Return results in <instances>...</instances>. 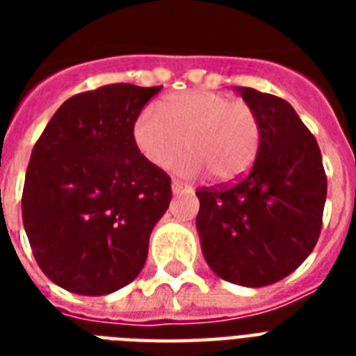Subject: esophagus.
<instances>
[{"instance_id":"1","label":"esophagus","mask_w":356,"mask_h":356,"mask_svg":"<svg viewBox=\"0 0 356 356\" xmlns=\"http://www.w3.org/2000/svg\"><path fill=\"white\" fill-rule=\"evenodd\" d=\"M172 192L173 194H183V192H190L188 184H184L183 181H177V179H173L172 181Z\"/></svg>"}]
</instances>
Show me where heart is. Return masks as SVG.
Listing matches in <instances>:
<instances>
[{
	"mask_svg": "<svg viewBox=\"0 0 356 356\" xmlns=\"http://www.w3.org/2000/svg\"><path fill=\"white\" fill-rule=\"evenodd\" d=\"M177 170L231 183L253 166L260 147V122L242 99L218 92L168 94L153 108H144L133 123V142L147 162L164 168L184 149Z\"/></svg>",
	"mask_w": 356,
	"mask_h": 356,
	"instance_id": "b5f03b06",
	"label": "heart"
}]
</instances>
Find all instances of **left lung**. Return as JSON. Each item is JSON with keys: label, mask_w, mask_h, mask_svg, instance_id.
I'll use <instances>...</instances> for the list:
<instances>
[{"label": "left lung", "mask_w": 356, "mask_h": 356, "mask_svg": "<svg viewBox=\"0 0 356 356\" xmlns=\"http://www.w3.org/2000/svg\"><path fill=\"white\" fill-rule=\"evenodd\" d=\"M260 122L253 166L236 183L200 188L195 218L207 264L240 286H268L312 253L321 231L327 175L320 145L292 105L238 86Z\"/></svg>", "instance_id": "left-lung-1"}]
</instances>
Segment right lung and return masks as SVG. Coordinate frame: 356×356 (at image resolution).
I'll use <instances>...</instances> for the list:
<instances>
[{
  "instance_id": "right-lung-1",
  "label": "right lung",
  "mask_w": 356,
  "mask_h": 356,
  "mask_svg": "<svg viewBox=\"0 0 356 356\" xmlns=\"http://www.w3.org/2000/svg\"><path fill=\"white\" fill-rule=\"evenodd\" d=\"M161 88L116 83L81 92L33 147L24 227L40 270L68 292H116L144 268L172 179L134 145L133 123Z\"/></svg>"
}]
</instances>
